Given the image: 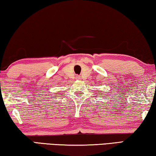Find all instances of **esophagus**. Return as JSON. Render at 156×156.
<instances>
[{
    "label": "esophagus",
    "mask_w": 156,
    "mask_h": 156,
    "mask_svg": "<svg viewBox=\"0 0 156 156\" xmlns=\"http://www.w3.org/2000/svg\"><path fill=\"white\" fill-rule=\"evenodd\" d=\"M76 79H80V77H79L78 76H76Z\"/></svg>",
    "instance_id": "34e87169"
}]
</instances>
